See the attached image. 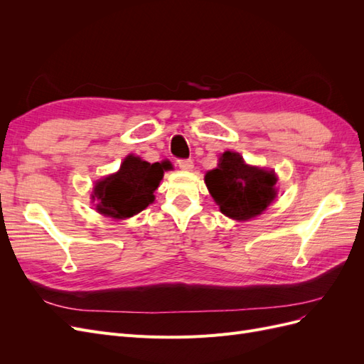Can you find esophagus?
<instances>
[{
  "instance_id": "34e87169",
  "label": "esophagus",
  "mask_w": 364,
  "mask_h": 364,
  "mask_svg": "<svg viewBox=\"0 0 364 364\" xmlns=\"http://www.w3.org/2000/svg\"><path fill=\"white\" fill-rule=\"evenodd\" d=\"M178 164H179V168L185 170V171H191L193 167H194V164H193L191 159H181V161H178Z\"/></svg>"
}]
</instances>
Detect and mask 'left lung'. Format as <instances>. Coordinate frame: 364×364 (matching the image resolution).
I'll list each match as a JSON object with an SVG mask.
<instances>
[{
  "label": "left lung",
  "instance_id": "obj_1",
  "mask_svg": "<svg viewBox=\"0 0 364 364\" xmlns=\"http://www.w3.org/2000/svg\"><path fill=\"white\" fill-rule=\"evenodd\" d=\"M273 170L247 165L235 151H225L217 168L205 174V183L226 217L247 222L266 211L277 197Z\"/></svg>",
  "mask_w": 364,
  "mask_h": 364
}]
</instances>
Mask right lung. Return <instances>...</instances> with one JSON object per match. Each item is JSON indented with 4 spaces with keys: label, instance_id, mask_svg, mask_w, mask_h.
Listing matches in <instances>:
<instances>
[{
    "label": "right lung",
    "instance_id": "obj_1",
    "mask_svg": "<svg viewBox=\"0 0 364 364\" xmlns=\"http://www.w3.org/2000/svg\"><path fill=\"white\" fill-rule=\"evenodd\" d=\"M171 168L168 161L150 164L139 156L129 155L117 173L95 182L92 200L95 209L105 217L124 220L146 209L155 200V193Z\"/></svg>",
    "mask_w": 364,
    "mask_h": 364
}]
</instances>
